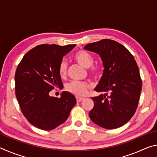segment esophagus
Segmentation results:
<instances>
[{
  "label": "esophagus",
  "instance_id": "1",
  "mask_svg": "<svg viewBox=\"0 0 157 157\" xmlns=\"http://www.w3.org/2000/svg\"><path fill=\"white\" fill-rule=\"evenodd\" d=\"M83 100H84L83 98H79V97L76 98V100H77V102H80Z\"/></svg>",
  "mask_w": 157,
  "mask_h": 157
}]
</instances>
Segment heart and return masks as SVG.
Listing matches in <instances>:
<instances>
[{
  "mask_svg": "<svg viewBox=\"0 0 157 157\" xmlns=\"http://www.w3.org/2000/svg\"><path fill=\"white\" fill-rule=\"evenodd\" d=\"M73 59L75 62L80 65L82 67L84 68H90L91 73L94 76L97 77L99 75L101 71V67L99 65H92L94 63V57L91 54L86 50H82L77 52L73 56ZM59 74L61 78H64L66 75V71H67V63L64 60H62L59 63ZM89 88V85L87 82H71L66 86V91L73 94L76 95H84Z\"/></svg>",
  "mask_w": 157,
  "mask_h": 157,
  "instance_id": "heart-1",
  "label": "heart"
}]
</instances>
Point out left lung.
I'll list each match as a JSON object with an SVG mask.
<instances>
[{"mask_svg": "<svg viewBox=\"0 0 157 157\" xmlns=\"http://www.w3.org/2000/svg\"><path fill=\"white\" fill-rule=\"evenodd\" d=\"M84 48L99 55L104 67L94 89L104 94L91 98L94 107L89 112L90 118L105 129L124 125L134 116L141 92L136 61L125 47L111 39L89 44Z\"/></svg>", "mask_w": 157, "mask_h": 157, "instance_id": "left-lung-1", "label": "left lung"}]
</instances>
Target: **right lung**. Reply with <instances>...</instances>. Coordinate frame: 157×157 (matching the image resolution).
<instances>
[{"label":"right lung","instance_id":"right-lung-1","mask_svg":"<svg viewBox=\"0 0 157 157\" xmlns=\"http://www.w3.org/2000/svg\"><path fill=\"white\" fill-rule=\"evenodd\" d=\"M75 46H37L26 53L18 66L16 96L23 114L36 128H56L67 120L76 104L75 97L70 92L63 91L60 98L49 95L55 87H63L58 68L63 57Z\"/></svg>","mask_w":157,"mask_h":157}]
</instances>
